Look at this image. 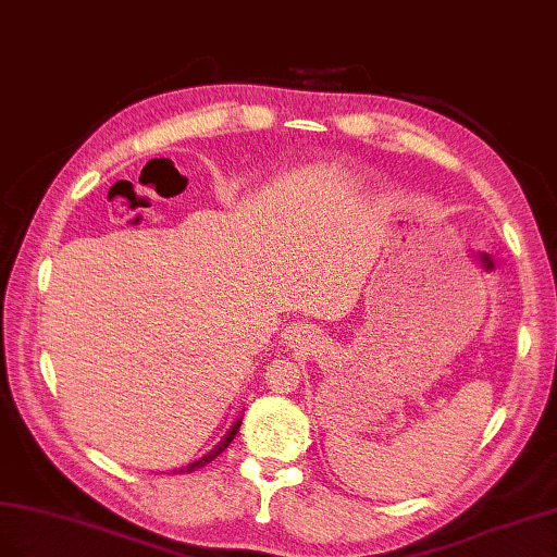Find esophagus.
I'll use <instances>...</instances> for the list:
<instances>
[{"instance_id":"34e87169","label":"esophagus","mask_w":557,"mask_h":557,"mask_svg":"<svg viewBox=\"0 0 557 557\" xmlns=\"http://www.w3.org/2000/svg\"><path fill=\"white\" fill-rule=\"evenodd\" d=\"M300 333H306V326H304V324H294V326H289V336H300Z\"/></svg>"}]
</instances>
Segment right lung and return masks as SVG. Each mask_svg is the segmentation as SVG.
<instances>
[{
    "instance_id": "add662e5",
    "label": "right lung",
    "mask_w": 557,
    "mask_h": 557,
    "mask_svg": "<svg viewBox=\"0 0 557 557\" xmlns=\"http://www.w3.org/2000/svg\"><path fill=\"white\" fill-rule=\"evenodd\" d=\"M240 424H243V418L240 420H237L231 429H228V434L224 436V438H221L219 443H216V446L208 453V455H205V457H200V459H196V462H190V465H186V467H182V469H174L172 473H190V471H196V469H200V467H205V465H208V462H212V459L216 457V455H221V453H224L228 446H231V441L235 438V434H237V429H240Z\"/></svg>"
}]
</instances>
